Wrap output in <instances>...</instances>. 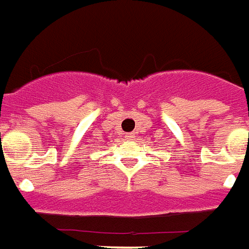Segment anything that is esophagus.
I'll return each mask as SVG.
<instances>
[{"label":"esophagus","mask_w":249,"mask_h":249,"mask_svg":"<svg viewBox=\"0 0 249 249\" xmlns=\"http://www.w3.org/2000/svg\"><path fill=\"white\" fill-rule=\"evenodd\" d=\"M126 137H128V139H134L136 136H134V133H128L126 134Z\"/></svg>","instance_id":"esophagus-1"}]
</instances>
